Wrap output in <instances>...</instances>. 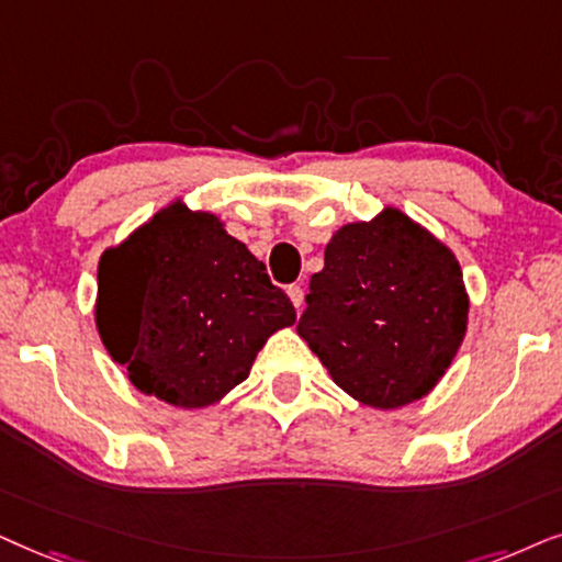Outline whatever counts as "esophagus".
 I'll return each mask as SVG.
<instances>
[{
	"label": "esophagus",
	"mask_w": 562,
	"mask_h": 562,
	"mask_svg": "<svg viewBox=\"0 0 562 562\" xmlns=\"http://www.w3.org/2000/svg\"><path fill=\"white\" fill-rule=\"evenodd\" d=\"M288 295H290V301H293V305L297 311L303 308V288L301 285H290L288 288Z\"/></svg>",
	"instance_id": "34e87169"
}]
</instances>
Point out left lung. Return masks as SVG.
Instances as JSON below:
<instances>
[{
    "mask_svg": "<svg viewBox=\"0 0 562 562\" xmlns=\"http://www.w3.org/2000/svg\"><path fill=\"white\" fill-rule=\"evenodd\" d=\"M305 303L301 339L344 393L378 411L429 395L468 331L458 257L393 205L336 231Z\"/></svg>",
    "mask_w": 562,
    "mask_h": 562,
    "instance_id": "obj_1",
    "label": "left lung"
}]
</instances>
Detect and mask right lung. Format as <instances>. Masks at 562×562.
Listing matches in <instances>:
<instances>
[{
	"instance_id": "obj_1",
	"label": "right lung",
	"mask_w": 562,
	"mask_h": 562,
	"mask_svg": "<svg viewBox=\"0 0 562 562\" xmlns=\"http://www.w3.org/2000/svg\"><path fill=\"white\" fill-rule=\"evenodd\" d=\"M94 324L140 393L192 411L244 383L295 308L218 215L177 198L102 251Z\"/></svg>"
}]
</instances>
